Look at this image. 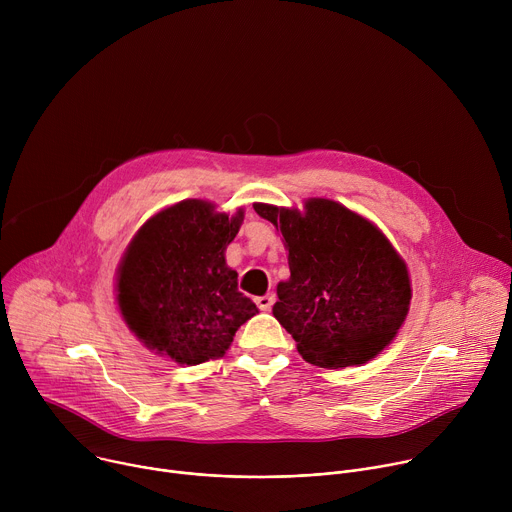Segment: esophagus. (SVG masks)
I'll return each mask as SVG.
<instances>
[{"instance_id": "1", "label": "esophagus", "mask_w": 512, "mask_h": 512, "mask_svg": "<svg viewBox=\"0 0 512 512\" xmlns=\"http://www.w3.org/2000/svg\"><path fill=\"white\" fill-rule=\"evenodd\" d=\"M257 302V306L261 308V310H271V306H273V302H275V296L273 294H267V296H261V298H257L255 300Z\"/></svg>"}]
</instances>
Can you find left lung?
Returning a JSON list of instances; mask_svg holds the SVG:
<instances>
[{
	"instance_id": "8db88e82",
	"label": "left lung",
	"mask_w": 512,
	"mask_h": 512,
	"mask_svg": "<svg viewBox=\"0 0 512 512\" xmlns=\"http://www.w3.org/2000/svg\"><path fill=\"white\" fill-rule=\"evenodd\" d=\"M283 237L289 279L279 281L273 316L316 367L342 369L375 358L397 334L411 302L409 271L389 239L328 198L304 212L255 202Z\"/></svg>"
}]
</instances>
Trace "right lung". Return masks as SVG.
Listing matches in <instances>:
<instances>
[{
  "label": "right lung",
  "instance_id": "obj_1",
  "mask_svg": "<svg viewBox=\"0 0 512 512\" xmlns=\"http://www.w3.org/2000/svg\"><path fill=\"white\" fill-rule=\"evenodd\" d=\"M241 223V208L229 216L188 198L141 225L121 257L115 289L127 328L145 346L194 367L223 356L259 312L225 259Z\"/></svg>",
  "mask_w": 512,
  "mask_h": 512
}]
</instances>
